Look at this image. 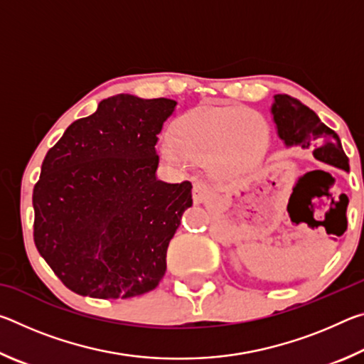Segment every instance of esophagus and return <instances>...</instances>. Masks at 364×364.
<instances>
[{
    "instance_id": "obj_1",
    "label": "esophagus",
    "mask_w": 364,
    "mask_h": 364,
    "mask_svg": "<svg viewBox=\"0 0 364 364\" xmlns=\"http://www.w3.org/2000/svg\"><path fill=\"white\" fill-rule=\"evenodd\" d=\"M210 196H212V191L205 183H196L194 184V188H193L194 204H202V202L210 199Z\"/></svg>"
}]
</instances>
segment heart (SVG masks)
<instances>
[{"instance_id": "1", "label": "heart", "mask_w": 364, "mask_h": 364, "mask_svg": "<svg viewBox=\"0 0 364 364\" xmlns=\"http://www.w3.org/2000/svg\"><path fill=\"white\" fill-rule=\"evenodd\" d=\"M269 141L267 120L242 106H204L176 123L164 138V157L173 165L188 159L205 160L212 173L231 176L247 170L263 156Z\"/></svg>"}]
</instances>
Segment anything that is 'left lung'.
I'll list each match as a JSON object with an SVG mask.
<instances>
[{
    "label": "left lung",
    "mask_w": 364,
    "mask_h": 364,
    "mask_svg": "<svg viewBox=\"0 0 364 364\" xmlns=\"http://www.w3.org/2000/svg\"><path fill=\"white\" fill-rule=\"evenodd\" d=\"M271 114L286 146H300L301 149L311 151L319 162L345 171L350 170L348 157L345 156L337 133L326 127L305 104L287 95H276Z\"/></svg>",
    "instance_id": "8db88e82"
}]
</instances>
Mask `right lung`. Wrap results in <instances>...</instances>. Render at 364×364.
<instances>
[{
	"instance_id": "add662e5",
	"label": "right lung",
	"mask_w": 364,
	"mask_h": 364,
	"mask_svg": "<svg viewBox=\"0 0 364 364\" xmlns=\"http://www.w3.org/2000/svg\"><path fill=\"white\" fill-rule=\"evenodd\" d=\"M176 101L117 95L67 128L33 188V241L63 284L95 299L156 289L193 184L157 180V134Z\"/></svg>"
}]
</instances>
